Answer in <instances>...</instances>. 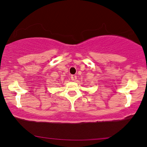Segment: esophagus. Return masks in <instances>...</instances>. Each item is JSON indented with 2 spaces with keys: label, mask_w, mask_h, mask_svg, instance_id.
Returning <instances> with one entry per match:
<instances>
[{
  "label": "esophagus",
  "mask_w": 147,
  "mask_h": 147,
  "mask_svg": "<svg viewBox=\"0 0 147 147\" xmlns=\"http://www.w3.org/2000/svg\"><path fill=\"white\" fill-rule=\"evenodd\" d=\"M71 79L72 81H76V79H77V76H74V75H71Z\"/></svg>",
  "instance_id": "1"
}]
</instances>
